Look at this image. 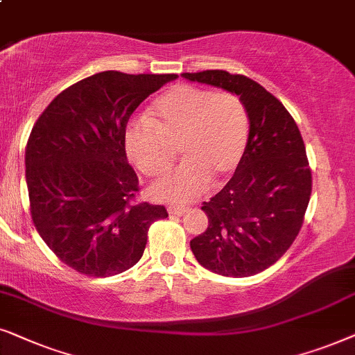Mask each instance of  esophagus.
<instances>
[{
    "mask_svg": "<svg viewBox=\"0 0 355 355\" xmlns=\"http://www.w3.org/2000/svg\"><path fill=\"white\" fill-rule=\"evenodd\" d=\"M170 216H183L188 211L187 206H178V205H170L167 207Z\"/></svg>",
    "mask_w": 355,
    "mask_h": 355,
    "instance_id": "1",
    "label": "esophagus"
}]
</instances>
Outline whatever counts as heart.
<instances>
[{"instance_id": "b5f03b06", "label": "heart", "mask_w": 355, "mask_h": 355, "mask_svg": "<svg viewBox=\"0 0 355 355\" xmlns=\"http://www.w3.org/2000/svg\"><path fill=\"white\" fill-rule=\"evenodd\" d=\"M250 118L232 92L177 84L155 97L148 118L126 131L125 148L146 177L165 175L177 159L183 162L149 190L154 200L185 202L202 195L211 180L229 182L247 153Z\"/></svg>"}]
</instances>
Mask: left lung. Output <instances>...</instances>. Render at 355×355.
Masks as SVG:
<instances>
[{
	"label": "left lung",
	"mask_w": 355,
	"mask_h": 355,
	"mask_svg": "<svg viewBox=\"0 0 355 355\" xmlns=\"http://www.w3.org/2000/svg\"><path fill=\"white\" fill-rule=\"evenodd\" d=\"M182 76L235 94L248 112L245 157L227 185L202 202L209 224L190 247L212 272L253 276L289 250L304 224L311 195L304 139L286 107L247 76L222 69Z\"/></svg>",
	"instance_id": "1"
}]
</instances>
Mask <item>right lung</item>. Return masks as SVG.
Masks as SVG:
<instances>
[{
  "mask_svg": "<svg viewBox=\"0 0 355 355\" xmlns=\"http://www.w3.org/2000/svg\"><path fill=\"white\" fill-rule=\"evenodd\" d=\"M177 78L103 71L64 89L35 121L26 146L32 220L74 271L108 277L135 266L150 224L168 216L136 201L125 135L139 103Z\"/></svg>",
  "mask_w": 355,
  "mask_h": 355,
  "instance_id": "obj_1",
  "label": "right lung"
}]
</instances>
